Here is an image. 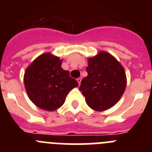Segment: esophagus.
<instances>
[{"label": "esophagus", "mask_w": 152, "mask_h": 152, "mask_svg": "<svg viewBox=\"0 0 152 152\" xmlns=\"http://www.w3.org/2000/svg\"><path fill=\"white\" fill-rule=\"evenodd\" d=\"M77 83H78V84L80 85V82H81V77H79V78H77Z\"/></svg>", "instance_id": "esophagus-1"}]
</instances>
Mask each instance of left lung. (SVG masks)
Returning <instances> with one entry per match:
<instances>
[{
  "label": "left lung",
  "instance_id": "left-lung-1",
  "mask_svg": "<svg viewBox=\"0 0 152 152\" xmlns=\"http://www.w3.org/2000/svg\"><path fill=\"white\" fill-rule=\"evenodd\" d=\"M88 76L83 78L80 90L86 103L96 111L113 107L123 96L126 87V72L122 64L110 53L100 52L88 58Z\"/></svg>",
  "mask_w": 152,
  "mask_h": 152
}]
</instances>
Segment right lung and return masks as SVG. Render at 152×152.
<instances>
[{"label":"right lung","instance_id":"add662e5","mask_svg":"<svg viewBox=\"0 0 152 152\" xmlns=\"http://www.w3.org/2000/svg\"><path fill=\"white\" fill-rule=\"evenodd\" d=\"M58 57L47 52L36 58L24 74L23 81L30 100L36 107L54 111L64 104L71 90L78 87Z\"/></svg>","mask_w":152,"mask_h":152}]
</instances>
